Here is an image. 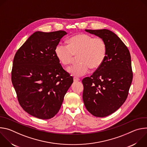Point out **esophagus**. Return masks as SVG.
Here are the masks:
<instances>
[{
  "instance_id": "esophagus-1",
  "label": "esophagus",
  "mask_w": 147,
  "mask_h": 147,
  "mask_svg": "<svg viewBox=\"0 0 147 147\" xmlns=\"http://www.w3.org/2000/svg\"><path fill=\"white\" fill-rule=\"evenodd\" d=\"M73 80H74V81H80V79L76 77H74L73 78Z\"/></svg>"
}]
</instances>
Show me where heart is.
<instances>
[{
    "instance_id": "heart-1",
    "label": "heart",
    "mask_w": 147,
    "mask_h": 147,
    "mask_svg": "<svg viewBox=\"0 0 147 147\" xmlns=\"http://www.w3.org/2000/svg\"><path fill=\"white\" fill-rule=\"evenodd\" d=\"M107 47L100 37L78 34L69 40L68 45L60 43L55 48V55L62 65L68 66L73 62L74 56H78L77 64L68 69L73 76L81 77L86 74L91 67H99L106 57Z\"/></svg>"
}]
</instances>
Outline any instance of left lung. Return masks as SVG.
<instances>
[{"instance_id":"1","label":"left lung","mask_w":147,"mask_h":147,"mask_svg":"<svg viewBox=\"0 0 147 147\" xmlns=\"http://www.w3.org/2000/svg\"><path fill=\"white\" fill-rule=\"evenodd\" d=\"M85 30L103 39L107 47L101 66L82 80L86 109L92 115L103 117L116 112L127 98L133 80L131 56L127 47L112 31Z\"/></svg>"}]
</instances>
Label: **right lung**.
I'll use <instances>...</instances> for the list:
<instances>
[{"instance_id":"obj_1","label":"right lung","mask_w":147,"mask_h":147,"mask_svg":"<svg viewBox=\"0 0 147 147\" xmlns=\"http://www.w3.org/2000/svg\"><path fill=\"white\" fill-rule=\"evenodd\" d=\"M64 31H36L17 51L11 81L18 102L28 114L49 119L59 112L73 78L63 69L55 50Z\"/></svg>"}]
</instances>
